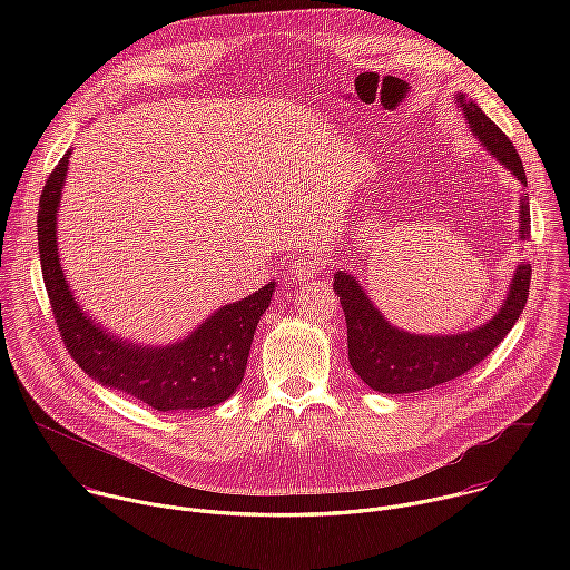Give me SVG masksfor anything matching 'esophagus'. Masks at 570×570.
<instances>
[{"label": "esophagus", "mask_w": 570, "mask_h": 570, "mask_svg": "<svg viewBox=\"0 0 570 570\" xmlns=\"http://www.w3.org/2000/svg\"><path fill=\"white\" fill-rule=\"evenodd\" d=\"M324 264H322V259L317 257V255H302V257H297L295 259V264H293V279H297V282H306V279H311L313 275H317L320 273V268H322Z\"/></svg>", "instance_id": "obj_1"}]
</instances>
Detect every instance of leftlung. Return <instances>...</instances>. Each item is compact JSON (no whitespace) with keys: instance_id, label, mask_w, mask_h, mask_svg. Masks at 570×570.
I'll use <instances>...</instances> for the list:
<instances>
[{"instance_id":"1","label":"left lung","mask_w":570,"mask_h":570,"mask_svg":"<svg viewBox=\"0 0 570 570\" xmlns=\"http://www.w3.org/2000/svg\"><path fill=\"white\" fill-rule=\"evenodd\" d=\"M460 106L464 110V117L469 119L471 130L487 146V150L499 161H503L523 185H528L521 157L510 137L475 104L460 97ZM519 232L521 238L530 234L528 196H523L521 200ZM530 277L532 266L528 262H521L503 308L484 327L458 336H413L390 327L383 315L372 306L367 295L361 291L356 279L347 273H336L334 291L341 297L347 320V347L352 370L363 379V383L383 394L417 392L466 374L471 367L490 356L514 327V322L519 320L528 302Z\"/></svg>"}]
</instances>
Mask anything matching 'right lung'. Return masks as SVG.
Wrapping results in <instances>:
<instances>
[{
	"label": "right lung",
	"instance_id": "obj_1",
	"mask_svg": "<svg viewBox=\"0 0 570 570\" xmlns=\"http://www.w3.org/2000/svg\"><path fill=\"white\" fill-rule=\"evenodd\" d=\"M69 153L47 178L38 207V250L42 279L60 338L71 358L95 381L121 390L153 411H196L225 401L246 374L257 322L275 284L216 311L180 345L137 347L115 336L78 308L62 277L56 248V207Z\"/></svg>",
	"mask_w": 570,
	"mask_h": 570
}]
</instances>
